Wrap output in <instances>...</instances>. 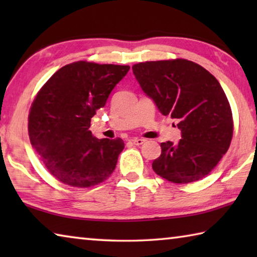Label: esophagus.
I'll list each match as a JSON object with an SVG mask.
<instances>
[{
	"mask_svg": "<svg viewBox=\"0 0 257 257\" xmlns=\"http://www.w3.org/2000/svg\"><path fill=\"white\" fill-rule=\"evenodd\" d=\"M132 142H133V144H135V145H143V144H144V143L146 142V139H143V138H133Z\"/></svg>",
	"mask_w": 257,
	"mask_h": 257,
	"instance_id": "34e87169",
	"label": "esophagus"
}]
</instances>
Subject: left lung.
Segmentation results:
<instances>
[{
	"label": "left lung",
	"instance_id": "8db88e82",
	"mask_svg": "<svg viewBox=\"0 0 257 257\" xmlns=\"http://www.w3.org/2000/svg\"><path fill=\"white\" fill-rule=\"evenodd\" d=\"M143 92L163 115L178 121V144L161 143L154 172L175 184L207 176L227 153L233 133L231 107L216 78L185 59L147 61L133 66Z\"/></svg>",
	"mask_w": 257,
	"mask_h": 257
}]
</instances>
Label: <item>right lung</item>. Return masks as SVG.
Masks as SVG:
<instances>
[{
	"label": "right lung",
	"instance_id": "right-lung-1",
	"mask_svg": "<svg viewBox=\"0 0 257 257\" xmlns=\"http://www.w3.org/2000/svg\"><path fill=\"white\" fill-rule=\"evenodd\" d=\"M129 69L77 61L59 69L37 93L28 118L30 143L59 181L86 188L114 171L123 141L97 139L89 127Z\"/></svg>",
	"mask_w": 257,
	"mask_h": 257
}]
</instances>
